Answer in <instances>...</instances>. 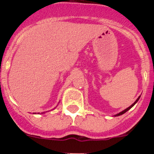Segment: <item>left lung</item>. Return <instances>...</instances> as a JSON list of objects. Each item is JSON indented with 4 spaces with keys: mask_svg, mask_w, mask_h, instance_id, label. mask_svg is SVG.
<instances>
[{
    "mask_svg": "<svg viewBox=\"0 0 154 154\" xmlns=\"http://www.w3.org/2000/svg\"><path fill=\"white\" fill-rule=\"evenodd\" d=\"M140 96H139V97L137 98V100H136V101L134 102V103H133V104H132L131 106H130V107H128L127 109H124V110H123V111H122V112H119V113H118V114H116V115H115V116H120V115H123V114H124L125 112H127L128 110H129V109H131L132 107H133V106H134V105H135L136 103H137V102H138V100H139V99H140Z\"/></svg>",
    "mask_w": 154,
    "mask_h": 154,
    "instance_id": "obj_1",
    "label": "left lung"
}]
</instances>
